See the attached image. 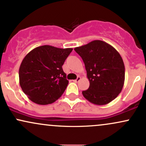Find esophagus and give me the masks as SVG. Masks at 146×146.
Masks as SVG:
<instances>
[{
	"instance_id": "obj_1",
	"label": "esophagus",
	"mask_w": 146,
	"mask_h": 146,
	"mask_svg": "<svg viewBox=\"0 0 146 146\" xmlns=\"http://www.w3.org/2000/svg\"><path fill=\"white\" fill-rule=\"evenodd\" d=\"M80 80H81L80 77H78V78H77V79L76 80H73V82H79Z\"/></svg>"
}]
</instances>
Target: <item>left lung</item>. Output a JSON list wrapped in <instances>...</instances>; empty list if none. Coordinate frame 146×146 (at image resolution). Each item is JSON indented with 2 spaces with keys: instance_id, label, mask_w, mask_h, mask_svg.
I'll list each match as a JSON object with an SVG mask.
<instances>
[{
  "instance_id": "left-lung-1",
  "label": "left lung",
  "mask_w": 146,
  "mask_h": 146,
  "mask_svg": "<svg viewBox=\"0 0 146 146\" xmlns=\"http://www.w3.org/2000/svg\"><path fill=\"white\" fill-rule=\"evenodd\" d=\"M75 51L82 59L89 87L82 95L94 105L110 103L121 92L125 82V65L121 56L113 46L94 40Z\"/></svg>"
}]
</instances>
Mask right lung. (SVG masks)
Segmentation results:
<instances>
[{
    "instance_id": "add662e5",
    "label": "right lung",
    "mask_w": 146,
    "mask_h": 146,
    "mask_svg": "<svg viewBox=\"0 0 146 146\" xmlns=\"http://www.w3.org/2000/svg\"><path fill=\"white\" fill-rule=\"evenodd\" d=\"M72 50L45 45L25 55L19 68V84L31 101L46 105L61 97L68 84L62 65Z\"/></svg>"
}]
</instances>
